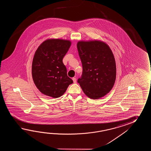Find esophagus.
I'll use <instances>...</instances> for the list:
<instances>
[{
	"instance_id": "esophagus-1",
	"label": "esophagus",
	"mask_w": 151,
	"mask_h": 151,
	"mask_svg": "<svg viewBox=\"0 0 151 151\" xmlns=\"http://www.w3.org/2000/svg\"><path fill=\"white\" fill-rule=\"evenodd\" d=\"M72 80L73 81V83H76L77 80H76V78H72Z\"/></svg>"
}]
</instances>
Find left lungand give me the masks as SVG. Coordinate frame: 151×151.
Returning <instances> with one entry per match:
<instances>
[{"instance_id":"obj_1","label":"left lung","mask_w":151,"mask_h":151,"mask_svg":"<svg viewBox=\"0 0 151 151\" xmlns=\"http://www.w3.org/2000/svg\"><path fill=\"white\" fill-rule=\"evenodd\" d=\"M83 72L78 83L84 93L92 99L105 96L112 90L116 78V65L112 52L100 41L77 43Z\"/></svg>"}]
</instances>
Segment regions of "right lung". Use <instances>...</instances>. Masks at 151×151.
<instances>
[{"label": "right lung", "instance_id": "1", "mask_svg": "<svg viewBox=\"0 0 151 151\" xmlns=\"http://www.w3.org/2000/svg\"><path fill=\"white\" fill-rule=\"evenodd\" d=\"M71 45V42L67 40L48 39L35 51L32 61V78L35 86L42 94L59 98L73 83L63 63Z\"/></svg>", "mask_w": 151, "mask_h": 151}]
</instances>
